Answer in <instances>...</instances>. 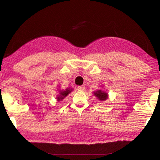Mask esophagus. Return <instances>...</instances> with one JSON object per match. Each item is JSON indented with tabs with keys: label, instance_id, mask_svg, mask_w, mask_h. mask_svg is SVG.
<instances>
[{
	"label": "esophagus",
	"instance_id": "obj_1",
	"mask_svg": "<svg viewBox=\"0 0 160 160\" xmlns=\"http://www.w3.org/2000/svg\"><path fill=\"white\" fill-rule=\"evenodd\" d=\"M85 89V88L84 86H78L77 87V90L80 91H83Z\"/></svg>",
	"mask_w": 160,
	"mask_h": 160
}]
</instances>
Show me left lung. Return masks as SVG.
<instances>
[{"mask_svg": "<svg viewBox=\"0 0 160 160\" xmlns=\"http://www.w3.org/2000/svg\"><path fill=\"white\" fill-rule=\"evenodd\" d=\"M93 95L99 101H103L108 98V93H106L105 91H102L100 89V90L95 91L93 92Z\"/></svg>", "mask_w": 160, "mask_h": 160, "instance_id": "left-lung-1", "label": "left lung"}]
</instances>
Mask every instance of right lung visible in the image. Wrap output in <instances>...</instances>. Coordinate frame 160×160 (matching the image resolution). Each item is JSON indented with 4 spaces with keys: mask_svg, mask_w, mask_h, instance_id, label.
Masks as SVG:
<instances>
[{
    "mask_svg": "<svg viewBox=\"0 0 160 160\" xmlns=\"http://www.w3.org/2000/svg\"><path fill=\"white\" fill-rule=\"evenodd\" d=\"M57 90H58V92H59V94H58L57 96L56 97V99L57 101H61L65 97L68 95L73 89H70V88H67L65 90H61V89H57Z\"/></svg>",
    "mask_w": 160,
    "mask_h": 160,
    "instance_id": "1",
    "label": "right lung"
}]
</instances>
